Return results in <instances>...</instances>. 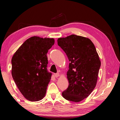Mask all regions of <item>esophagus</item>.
I'll return each mask as SVG.
<instances>
[{
  "instance_id": "obj_1",
  "label": "esophagus",
  "mask_w": 120,
  "mask_h": 120,
  "mask_svg": "<svg viewBox=\"0 0 120 120\" xmlns=\"http://www.w3.org/2000/svg\"><path fill=\"white\" fill-rule=\"evenodd\" d=\"M55 77H56V78H57V77H59V76H60V74L59 73L55 74Z\"/></svg>"
}]
</instances>
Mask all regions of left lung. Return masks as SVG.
<instances>
[{
    "label": "left lung",
    "mask_w": 120,
    "mask_h": 120,
    "mask_svg": "<svg viewBox=\"0 0 120 120\" xmlns=\"http://www.w3.org/2000/svg\"><path fill=\"white\" fill-rule=\"evenodd\" d=\"M58 45L67 54L69 64V82L62 96L67 100L79 102L90 95L96 86L101 61L93 42L89 38L72 34L58 38Z\"/></svg>",
    "instance_id": "left-lung-1"
}]
</instances>
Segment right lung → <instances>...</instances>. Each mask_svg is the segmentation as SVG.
I'll use <instances>...</instances> for the list:
<instances>
[{
    "label": "right lung",
    "instance_id": "obj_1",
    "mask_svg": "<svg viewBox=\"0 0 120 120\" xmlns=\"http://www.w3.org/2000/svg\"><path fill=\"white\" fill-rule=\"evenodd\" d=\"M53 38L34 36L25 41L12 58V76L27 100L36 101L45 95L52 74L47 71V53Z\"/></svg>",
    "mask_w": 120,
    "mask_h": 120
}]
</instances>
